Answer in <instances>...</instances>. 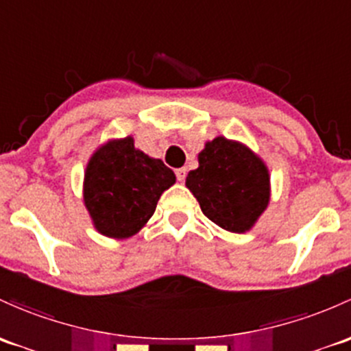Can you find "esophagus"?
<instances>
[{
	"instance_id": "esophagus-1",
	"label": "esophagus",
	"mask_w": 351,
	"mask_h": 351,
	"mask_svg": "<svg viewBox=\"0 0 351 351\" xmlns=\"http://www.w3.org/2000/svg\"><path fill=\"white\" fill-rule=\"evenodd\" d=\"M175 173H176V178H178V182H185L186 168H178Z\"/></svg>"
}]
</instances>
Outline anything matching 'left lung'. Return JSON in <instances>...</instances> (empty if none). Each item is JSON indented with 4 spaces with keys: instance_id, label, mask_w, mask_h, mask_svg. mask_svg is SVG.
Returning a JSON list of instances; mask_svg holds the SVG:
<instances>
[{
    "instance_id": "left-lung-1",
    "label": "left lung",
    "mask_w": 351,
    "mask_h": 351,
    "mask_svg": "<svg viewBox=\"0 0 351 351\" xmlns=\"http://www.w3.org/2000/svg\"><path fill=\"white\" fill-rule=\"evenodd\" d=\"M186 186L213 223L235 234L250 230L267 208L269 171L247 146L219 136L198 154Z\"/></svg>"
}]
</instances>
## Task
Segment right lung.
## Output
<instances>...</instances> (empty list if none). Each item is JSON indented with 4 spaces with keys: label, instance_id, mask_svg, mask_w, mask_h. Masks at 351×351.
Instances as JSON below:
<instances>
[{
    "label": "right lung",
    "instance_id": "add662e5",
    "mask_svg": "<svg viewBox=\"0 0 351 351\" xmlns=\"http://www.w3.org/2000/svg\"><path fill=\"white\" fill-rule=\"evenodd\" d=\"M176 176L161 160L136 149L131 136L101 146L88 161L84 204L106 237L128 239L153 217Z\"/></svg>",
    "mask_w": 351,
    "mask_h": 351
}]
</instances>
